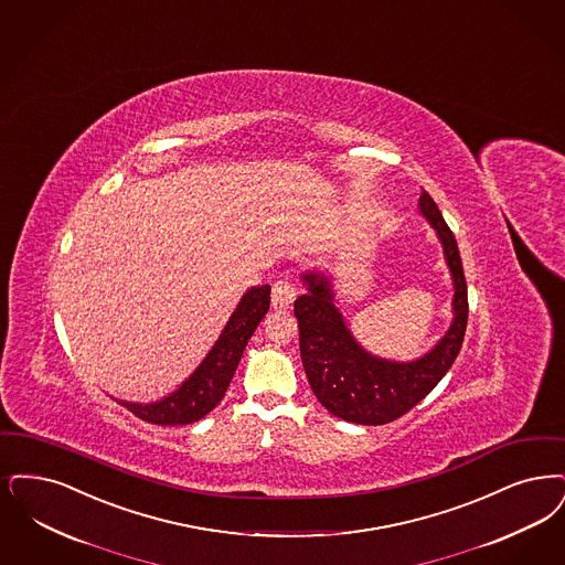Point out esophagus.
<instances>
[{"mask_svg":"<svg viewBox=\"0 0 565 565\" xmlns=\"http://www.w3.org/2000/svg\"><path fill=\"white\" fill-rule=\"evenodd\" d=\"M296 298V286L290 279H279L273 284L271 302L275 309H288Z\"/></svg>","mask_w":565,"mask_h":565,"instance_id":"1","label":"esophagus"}]
</instances>
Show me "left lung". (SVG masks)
I'll use <instances>...</instances> for the list:
<instances>
[{
    "label": "left lung",
    "instance_id": "obj_1",
    "mask_svg": "<svg viewBox=\"0 0 565 565\" xmlns=\"http://www.w3.org/2000/svg\"><path fill=\"white\" fill-rule=\"evenodd\" d=\"M418 205L444 244L454 279V321L446 337L425 358L395 363L365 353L334 307L330 281L319 273L302 277L309 292L294 300L305 374L319 404L342 420L374 427L397 420L429 395L460 353L469 319L460 252L427 191L420 193Z\"/></svg>",
    "mask_w": 565,
    "mask_h": 565
}]
</instances>
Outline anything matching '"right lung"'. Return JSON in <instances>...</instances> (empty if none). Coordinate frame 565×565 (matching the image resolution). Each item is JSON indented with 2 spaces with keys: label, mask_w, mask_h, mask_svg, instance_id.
I'll return each mask as SVG.
<instances>
[{
  "label": "right lung",
  "mask_w": 565,
  "mask_h": 565,
  "mask_svg": "<svg viewBox=\"0 0 565 565\" xmlns=\"http://www.w3.org/2000/svg\"><path fill=\"white\" fill-rule=\"evenodd\" d=\"M271 305V286L252 288L244 294L242 302L233 311L228 323L203 360L202 365L189 376L179 391L156 404H128L119 402L130 409L140 420L161 427H179L191 425L203 418L207 412L221 404L225 397L226 386L231 383L249 337L254 334L260 319L267 316Z\"/></svg>",
  "instance_id": "obj_1"
}]
</instances>
